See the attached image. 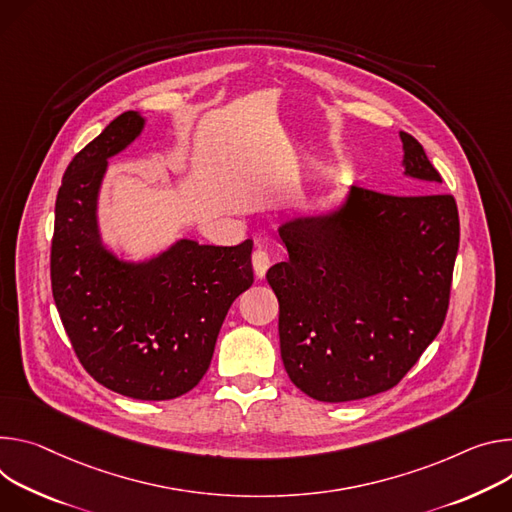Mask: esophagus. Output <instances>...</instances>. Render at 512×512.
I'll return each instance as SVG.
<instances>
[{"instance_id": "obj_1", "label": "esophagus", "mask_w": 512, "mask_h": 512, "mask_svg": "<svg viewBox=\"0 0 512 512\" xmlns=\"http://www.w3.org/2000/svg\"><path fill=\"white\" fill-rule=\"evenodd\" d=\"M270 266V256L264 248H256L254 254H252V268H254V274L256 278H264L266 270Z\"/></svg>"}]
</instances>
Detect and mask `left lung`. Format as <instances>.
Masks as SVG:
<instances>
[{"instance_id":"8db88e82","label":"left lung","mask_w":512,"mask_h":512,"mask_svg":"<svg viewBox=\"0 0 512 512\" xmlns=\"http://www.w3.org/2000/svg\"><path fill=\"white\" fill-rule=\"evenodd\" d=\"M405 175L441 183L423 146L401 132ZM289 260L266 272L280 315V358L323 403L399 384L437 337L460 246L456 199L352 187L344 205L278 227Z\"/></svg>"}]
</instances>
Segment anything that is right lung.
<instances>
[{
	"instance_id": "right-lung-1",
	"label": "right lung",
	"mask_w": 512,
	"mask_h": 512,
	"mask_svg": "<svg viewBox=\"0 0 512 512\" xmlns=\"http://www.w3.org/2000/svg\"><path fill=\"white\" fill-rule=\"evenodd\" d=\"M142 128L138 111L122 113L67 166L54 207L50 282L83 368L130 399L168 401L199 384L227 311L252 287V240H179L144 262L103 246L97 197L107 158Z\"/></svg>"
}]
</instances>
